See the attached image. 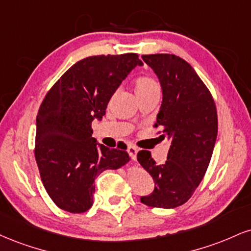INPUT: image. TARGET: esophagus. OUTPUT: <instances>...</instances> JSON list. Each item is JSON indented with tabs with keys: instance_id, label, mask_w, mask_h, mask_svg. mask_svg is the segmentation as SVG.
<instances>
[{
	"instance_id": "34e87169",
	"label": "esophagus",
	"mask_w": 251,
	"mask_h": 251,
	"mask_svg": "<svg viewBox=\"0 0 251 251\" xmlns=\"http://www.w3.org/2000/svg\"><path fill=\"white\" fill-rule=\"evenodd\" d=\"M127 152L129 156H131L133 160H137V153H138V149L134 146V145H128L127 147Z\"/></svg>"
}]
</instances>
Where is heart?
<instances>
[{"label": "heart", "instance_id": "b5f03b06", "mask_svg": "<svg viewBox=\"0 0 251 251\" xmlns=\"http://www.w3.org/2000/svg\"><path fill=\"white\" fill-rule=\"evenodd\" d=\"M134 90L138 97L151 92H159V84L154 78L143 76L139 77L134 83Z\"/></svg>", "mask_w": 251, "mask_h": 251}]
</instances>
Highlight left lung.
Listing matches in <instances>:
<instances>
[{"label": "left lung", "instance_id": "1", "mask_svg": "<svg viewBox=\"0 0 251 251\" xmlns=\"http://www.w3.org/2000/svg\"><path fill=\"white\" fill-rule=\"evenodd\" d=\"M162 89V104L154 127L170 143L167 160L158 165L150 151L137 158L154 180V191L141 196L144 204L175 208L192 198L212 158L217 135L215 101L208 87L185 59L171 53L143 55ZM160 133V132H159Z\"/></svg>", "mask_w": 251, "mask_h": 251}]
</instances>
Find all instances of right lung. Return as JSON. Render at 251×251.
Segmentation results:
<instances>
[{
  "label": "right lung",
  "mask_w": 251,
  "mask_h": 251,
  "mask_svg": "<svg viewBox=\"0 0 251 251\" xmlns=\"http://www.w3.org/2000/svg\"><path fill=\"white\" fill-rule=\"evenodd\" d=\"M137 65H143L137 53L86 57L45 95L36 119L35 159L45 191L60 209L89 210L96 177L129 160L126 149L97 144L91 125Z\"/></svg>",
  "instance_id": "obj_1"
}]
</instances>
